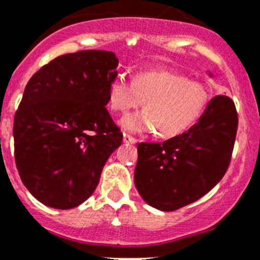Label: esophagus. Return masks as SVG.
I'll return each instance as SVG.
<instances>
[{
  "instance_id": "34e87169",
  "label": "esophagus",
  "mask_w": 260,
  "mask_h": 260,
  "mask_svg": "<svg viewBox=\"0 0 260 260\" xmlns=\"http://www.w3.org/2000/svg\"><path fill=\"white\" fill-rule=\"evenodd\" d=\"M123 141L125 142V144H136L137 142V140H136L133 136L128 135V133H123Z\"/></svg>"
}]
</instances>
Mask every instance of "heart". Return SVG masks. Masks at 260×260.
Masks as SVG:
<instances>
[{
	"instance_id": "b5f03b06",
	"label": "heart",
	"mask_w": 260,
	"mask_h": 260,
	"mask_svg": "<svg viewBox=\"0 0 260 260\" xmlns=\"http://www.w3.org/2000/svg\"><path fill=\"white\" fill-rule=\"evenodd\" d=\"M108 105L115 113L141 106L145 111L123 118L124 129L155 132L171 138L192 127L209 104V89L201 82L167 69L140 70L128 82L116 74L108 84Z\"/></svg>"
}]
</instances>
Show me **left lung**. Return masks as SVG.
Segmentation results:
<instances>
[{
	"label": "left lung",
	"mask_w": 260,
	"mask_h": 260,
	"mask_svg": "<svg viewBox=\"0 0 260 260\" xmlns=\"http://www.w3.org/2000/svg\"><path fill=\"white\" fill-rule=\"evenodd\" d=\"M237 124L235 103L218 94L188 131L160 144H138L135 183L142 199L173 212L209 192L231 163Z\"/></svg>",
	"instance_id": "left-lung-1"
}]
</instances>
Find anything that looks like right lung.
Instances as JSON below:
<instances>
[{"instance_id": "1", "label": "right lung", "mask_w": 260, "mask_h": 260, "mask_svg": "<svg viewBox=\"0 0 260 260\" xmlns=\"http://www.w3.org/2000/svg\"><path fill=\"white\" fill-rule=\"evenodd\" d=\"M115 53L82 50L33 74L14 118L15 163L24 186L51 208L70 209L96 190L123 133L106 109Z\"/></svg>"}]
</instances>
